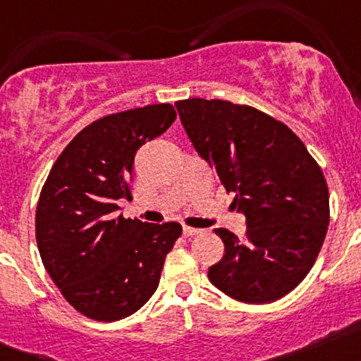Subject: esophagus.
<instances>
[{
    "label": "esophagus",
    "mask_w": 361,
    "mask_h": 361,
    "mask_svg": "<svg viewBox=\"0 0 361 361\" xmlns=\"http://www.w3.org/2000/svg\"><path fill=\"white\" fill-rule=\"evenodd\" d=\"M183 233L186 235V237H195V235H200L202 231H200V229H197V228H190V226H184Z\"/></svg>",
    "instance_id": "34e87169"
}]
</instances>
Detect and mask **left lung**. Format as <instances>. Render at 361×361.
Segmentation results:
<instances>
[{
	"mask_svg": "<svg viewBox=\"0 0 361 361\" xmlns=\"http://www.w3.org/2000/svg\"><path fill=\"white\" fill-rule=\"evenodd\" d=\"M200 159L235 193L245 233L224 228V257L209 282L245 304L282 298L305 279L329 226V190L317 161L280 121L229 101L175 103Z\"/></svg>",
	"mask_w": 361,
	"mask_h": 361,
	"instance_id": "obj_1",
	"label": "left lung"
}]
</instances>
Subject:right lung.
Here are the masks:
<instances>
[{
    "label": "right lung",
    "instance_id": "right-lung-1",
    "mask_svg": "<svg viewBox=\"0 0 361 361\" xmlns=\"http://www.w3.org/2000/svg\"><path fill=\"white\" fill-rule=\"evenodd\" d=\"M171 104H148L88 124L52 166L36 209L44 269L68 304L99 322L141 309L155 293L178 222L149 224L117 215L132 199L137 149L175 121Z\"/></svg>",
    "mask_w": 361,
    "mask_h": 361
}]
</instances>
